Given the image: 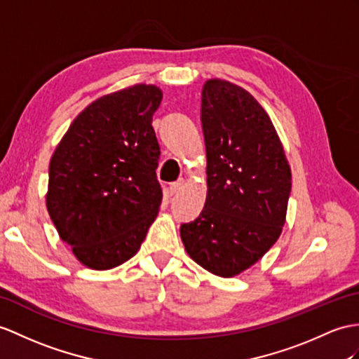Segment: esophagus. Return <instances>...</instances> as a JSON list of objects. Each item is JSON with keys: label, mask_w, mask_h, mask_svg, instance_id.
I'll return each instance as SVG.
<instances>
[{"label": "esophagus", "mask_w": 359, "mask_h": 359, "mask_svg": "<svg viewBox=\"0 0 359 359\" xmlns=\"http://www.w3.org/2000/svg\"><path fill=\"white\" fill-rule=\"evenodd\" d=\"M182 186H184V180H178V181H175V182H172L170 184V194L172 195H175V194H178V191L182 189Z\"/></svg>", "instance_id": "obj_1"}]
</instances>
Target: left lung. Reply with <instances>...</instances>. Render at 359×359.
Returning <instances> with one entry per match:
<instances>
[{
    "label": "left lung",
    "mask_w": 359,
    "mask_h": 359,
    "mask_svg": "<svg viewBox=\"0 0 359 359\" xmlns=\"http://www.w3.org/2000/svg\"><path fill=\"white\" fill-rule=\"evenodd\" d=\"M207 152V198L195 221L180 226L198 265L221 277L242 273L274 245L285 224L291 169L257 100L212 79L201 97Z\"/></svg>",
    "instance_id": "left-lung-1"
}]
</instances>
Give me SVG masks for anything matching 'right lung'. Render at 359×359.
I'll list each match as a JSON object with an SVG mask.
<instances>
[{
	"label": "right lung",
	"mask_w": 359,
	"mask_h": 359,
	"mask_svg": "<svg viewBox=\"0 0 359 359\" xmlns=\"http://www.w3.org/2000/svg\"><path fill=\"white\" fill-rule=\"evenodd\" d=\"M163 93L134 85L93 102L51 156L47 210L81 264L111 269L142 247L158 215L160 144L152 128Z\"/></svg>",
	"instance_id": "right-lung-1"
}]
</instances>
